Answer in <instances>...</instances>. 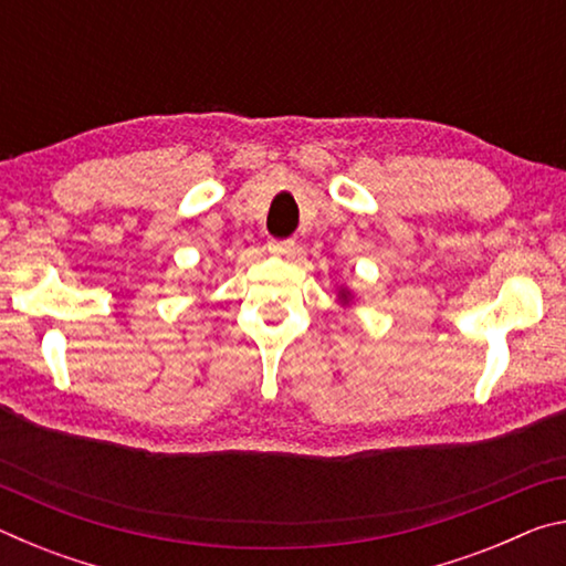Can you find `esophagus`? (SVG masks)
<instances>
[{
	"instance_id": "obj_1",
	"label": "esophagus",
	"mask_w": 566,
	"mask_h": 566,
	"mask_svg": "<svg viewBox=\"0 0 566 566\" xmlns=\"http://www.w3.org/2000/svg\"><path fill=\"white\" fill-rule=\"evenodd\" d=\"M270 252L280 256H294L296 254V242L294 239H272Z\"/></svg>"
}]
</instances>
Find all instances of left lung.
<instances>
[{"instance_id":"left-lung-1","label":"left lung","mask_w":566,"mask_h":566,"mask_svg":"<svg viewBox=\"0 0 566 566\" xmlns=\"http://www.w3.org/2000/svg\"><path fill=\"white\" fill-rule=\"evenodd\" d=\"M339 302H342V306H349L352 304V292L347 290V286H339Z\"/></svg>"}]
</instances>
